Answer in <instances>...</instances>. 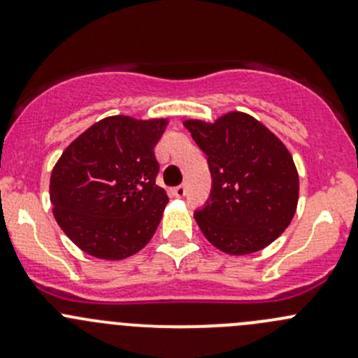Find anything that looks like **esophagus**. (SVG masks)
I'll return each mask as SVG.
<instances>
[{
	"instance_id": "34e87169",
	"label": "esophagus",
	"mask_w": 358,
	"mask_h": 358,
	"mask_svg": "<svg viewBox=\"0 0 358 358\" xmlns=\"http://www.w3.org/2000/svg\"><path fill=\"white\" fill-rule=\"evenodd\" d=\"M171 194H173V196L178 197V199H180V197H183V196H185V194H187V187H185V185L175 187V189L171 190Z\"/></svg>"
}]
</instances>
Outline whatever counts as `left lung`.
Segmentation results:
<instances>
[{"mask_svg": "<svg viewBox=\"0 0 358 358\" xmlns=\"http://www.w3.org/2000/svg\"><path fill=\"white\" fill-rule=\"evenodd\" d=\"M183 126L208 156L213 176L211 199L196 213L206 239L232 256L270 246L298 208L299 176L287 147L246 112L185 119Z\"/></svg>", "mask_w": 358, "mask_h": 358, "instance_id": "1", "label": "left lung"}]
</instances>
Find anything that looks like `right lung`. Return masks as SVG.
Segmentation results:
<instances>
[{
  "label": "right lung",
  "mask_w": 358,
  "mask_h": 358,
  "mask_svg": "<svg viewBox=\"0 0 358 358\" xmlns=\"http://www.w3.org/2000/svg\"><path fill=\"white\" fill-rule=\"evenodd\" d=\"M168 117L109 115L64 150L50 176L53 216L86 255L124 259L149 244L168 194L156 185L154 147Z\"/></svg>",
  "instance_id": "1"
}]
</instances>
